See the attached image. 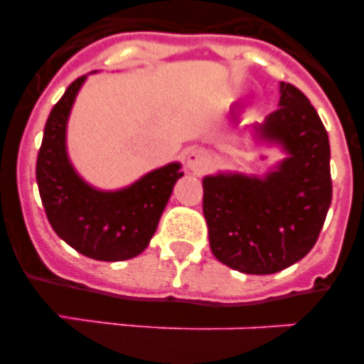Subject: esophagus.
I'll return each mask as SVG.
<instances>
[{
  "label": "esophagus",
  "instance_id": "obj_1",
  "mask_svg": "<svg viewBox=\"0 0 364 364\" xmlns=\"http://www.w3.org/2000/svg\"><path fill=\"white\" fill-rule=\"evenodd\" d=\"M205 153L202 149H191L188 153V167L193 169V171H202L205 167Z\"/></svg>",
  "mask_w": 364,
  "mask_h": 364
}]
</instances>
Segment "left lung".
<instances>
[{
  "label": "left lung",
  "mask_w": 364,
  "mask_h": 364,
  "mask_svg": "<svg viewBox=\"0 0 364 364\" xmlns=\"http://www.w3.org/2000/svg\"><path fill=\"white\" fill-rule=\"evenodd\" d=\"M255 134L290 156L264 178L205 176L202 211L222 264L268 275L306 257L319 239L332 204L330 140L310 100L291 83H281L279 107Z\"/></svg>",
  "instance_id": "obj_1"
}]
</instances>
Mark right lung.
<instances>
[{
  "label": "right lung",
  "instance_id": "1",
  "mask_svg": "<svg viewBox=\"0 0 364 364\" xmlns=\"http://www.w3.org/2000/svg\"><path fill=\"white\" fill-rule=\"evenodd\" d=\"M83 80L80 76L67 87L45 124L36 162L41 204L58 237L82 255L107 262L133 259L149 244L173 186L184 173L180 164H169L122 191L87 186L65 153L67 118Z\"/></svg>",
  "mask_w": 364,
  "mask_h": 364
}]
</instances>
